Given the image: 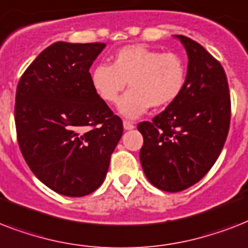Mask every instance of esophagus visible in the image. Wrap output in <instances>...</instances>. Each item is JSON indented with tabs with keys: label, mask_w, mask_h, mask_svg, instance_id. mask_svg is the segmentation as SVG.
Returning <instances> with one entry per match:
<instances>
[{
	"label": "esophagus",
	"mask_w": 248,
	"mask_h": 248,
	"mask_svg": "<svg viewBox=\"0 0 248 248\" xmlns=\"http://www.w3.org/2000/svg\"><path fill=\"white\" fill-rule=\"evenodd\" d=\"M135 127L134 124H132L131 121H124V130H132V128Z\"/></svg>",
	"instance_id": "esophagus-1"
}]
</instances>
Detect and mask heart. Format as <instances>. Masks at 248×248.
I'll use <instances>...</instances> for the list:
<instances>
[{
	"label": "heart",
	"mask_w": 248,
	"mask_h": 248,
	"mask_svg": "<svg viewBox=\"0 0 248 248\" xmlns=\"http://www.w3.org/2000/svg\"><path fill=\"white\" fill-rule=\"evenodd\" d=\"M118 103L121 114L136 118L148 109L163 108L177 99L185 83V64L175 52H161L144 45L120 48L110 64H97L91 72V85L101 100Z\"/></svg>",
	"instance_id": "heart-1"
}]
</instances>
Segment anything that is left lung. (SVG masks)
<instances>
[{
    "label": "left lung",
    "instance_id": "8db88e82",
    "mask_svg": "<svg viewBox=\"0 0 248 248\" xmlns=\"http://www.w3.org/2000/svg\"><path fill=\"white\" fill-rule=\"evenodd\" d=\"M175 37L189 60L183 91L151 122L138 124L144 138V173L155 188L170 193L192 186L210 171L231 124V93L221 64L196 41Z\"/></svg>",
    "mask_w": 248,
    "mask_h": 248
}]
</instances>
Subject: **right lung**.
<instances>
[{"mask_svg":"<svg viewBox=\"0 0 248 248\" xmlns=\"http://www.w3.org/2000/svg\"><path fill=\"white\" fill-rule=\"evenodd\" d=\"M105 44L55 42L20 77L15 97L17 143L32 172L67 197L96 190L124 124L91 85L90 67Z\"/></svg>","mask_w":248,"mask_h":248,"instance_id":"obj_1","label":"right lung"}]
</instances>
